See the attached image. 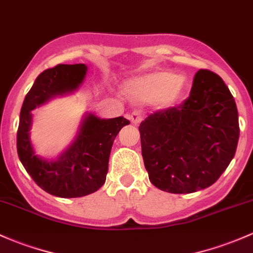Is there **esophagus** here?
<instances>
[{"label":"esophagus","instance_id":"1","mask_svg":"<svg viewBox=\"0 0 253 253\" xmlns=\"http://www.w3.org/2000/svg\"><path fill=\"white\" fill-rule=\"evenodd\" d=\"M129 119L131 121L132 124H138L141 123V121H142V113L140 112V111H134V112L131 113V115L129 116Z\"/></svg>","mask_w":253,"mask_h":253}]
</instances>
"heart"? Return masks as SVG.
I'll list each match as a JSON object with an SVG mask.
<instances>
[{"mask_svg":"<svg viewBox=\"0 0 253 253\" xmlns=\"http://www.w3.org/2000/svg\"><path fill=\"white\" fill-rule=\"evenodd\" d=\"M186 85L182 76L168 71H156L130 81L126 93L134 100L146 104L171 105L181 96Z\"/></svg>","mask_w":253,"mask_h":253,"instance_id":"heart-1","label":"heart"}]
</instances>
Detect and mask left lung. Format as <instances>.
I'll use <instances>...</instances> for the list:
<instances>
[{
  "mask_svg": "<svg viewBox=\"0 0 253 253\" xmlns=\"http://www.w3.org/2000/svg\"><path fill=\"white\" fill-rule=\"evenodd\" d=\"M138 130L149 181L175 194L200 191L218 180L234 157L240 132L234 97L209 70L195 73L181 105L152 113Z\"/></svg>",
  "mask_w": 253,
  "mask_h": 253,
  "instance_id": "left-lung-1",
  "label": "left lung"
}]
</instances>
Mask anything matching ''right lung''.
Listing matches in <instances>:
<instances>
[{
  "instance_id": "right-lung-1",
  "label": "right lung",
  "mask_w": 253,
  "mask_h": 253,
  "mask_svg": "<svg viewBox=\"0 0 253 253\" xmlns=\"http://www.w3.org/2000/svg\"><path fill=\"white\" fill-rule=\"evenodd\" d=\"M86 70L84 64H60L43 71L26 94L20 111L17 134L19 159L32 180L55 197L80 198L102 187L113 141L119 130L130 123L124 117L101 119L88 115L75 142L58 159L45 160L35 154L29 136L31 111L56 95L75 91L83 82Z\"/></svg>"
}]
</instances>
